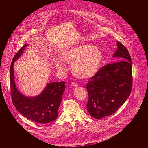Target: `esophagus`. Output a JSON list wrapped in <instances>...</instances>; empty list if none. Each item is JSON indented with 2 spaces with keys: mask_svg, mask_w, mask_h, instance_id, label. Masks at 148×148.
Here are the masks:
<instances>
[{
  "mask_svg": "<svg viewBox=\"0 0 148 148\" xmlns=\"http://www.w3.org/2000/svg\"><path fill=\"white\" fill-rule=\"evenodd\" d=\"M71 85L72 87H76L78 86V84L76 82H72Z\"/></svg>",
  "mask_w": 148,
  "mask_h": 148,
  "instance_id": "esophagus-1",
  "label": "esophagus"
}]
</instances>
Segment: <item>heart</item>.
Masks as SVG:
<instances>
[{
	"mask_svg": "<svg viewBox=\"0 0 148 148\" xmlns=\"http://www.w3.org/2000/svg\"><path fill=\"white\" fill-rule=\"evenodd\" d=\"M102 53L95 47L82 45L63 51L60 54L62 60L71 62V70L77 77L89 78L98 70L102 60ZM56 67L60 70L65 68L64 63L58 58H54Z\"/></svg>",
	"mask_w": 148,
	"mask_h": 148,
	"instance_id": "heart-1",
	"label": "heart"
}]
</instances>
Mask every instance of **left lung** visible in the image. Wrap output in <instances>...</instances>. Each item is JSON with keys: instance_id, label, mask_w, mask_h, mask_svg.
Returning <instances> with one entry per match:
<instances>
[{"instance_id": "obj_1", "label": "left lung", "mask_w": 148, "mask_h": 148, "mask_svg": "<svg viewBox=\"0 0 148 148\" xmlns=\"http://www.w3.org/2000/svg\"><path fill=\"white\" fill-rule=\"evenodd\" d=\"M118 49L113 57L121 61L102 67L90 78L86 88L90 115L101 119L116 112L130 96L132 87L131 57L126 49L117 41Z\"/></svg>"}]
</instances>
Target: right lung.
<instances>
[{
  "label": "right lung",
  "mask_w": 148,
  "mask_h": 148,
  "mask_svg": "<svg viewBox=\"0 0 148 148\" xmlns=\"http://www.w3.org/2000/svg\"><path fill=\"white\" fill-rule=\"evenodd\" d=\"M23 46L14 56L10 70V84L13 104L17 111L25 117L35 122L47 123L56 120L58 116V108L65 90L64 81L47 84L40 95L34 97H25L16 88L13 72L14 62L23 53Z\"/></svg>",
  "instance_id": "add662e5"
}]
</instances>
